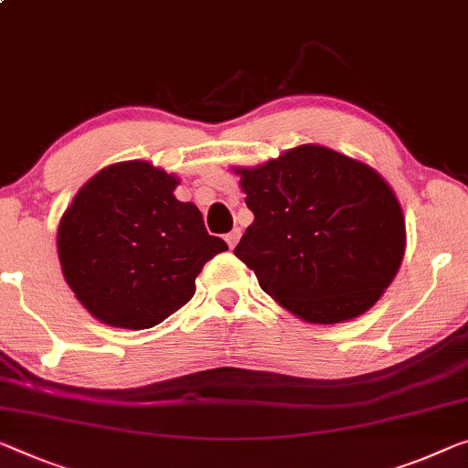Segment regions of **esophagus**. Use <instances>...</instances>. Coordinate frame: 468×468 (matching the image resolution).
I'll return each instance as SVG.
<instances>
[{"label": "esophagus", "instance_id": "esophagus-1", "mask_svg": "<svg viewBox=\"0 0 468 468\" xmlns=\"http://www.w3.org/2000/svg\"><path fill=\"white\" fill-rule=\"evenodd\" d=\"M239 237H241V231H239V229H233L231 233H227V235H225V239H227V243H229V248H235V246H237V241H239Z\"/></svg>", "mask_w": 468, "mask_h": 468}]
</instances>
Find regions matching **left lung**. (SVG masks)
Wrapping results in <instances>:
<instances>
[{
    "mask_svg": "<svg viewBox=\"0 0 468 468\" xmlns=\"http://www.w3.org/2000/svg\"><path fill=\"white\" fill-rule=\"evenodd\" d=\"M254 222L235 256L261 288L311 324H340L378 303L401 267L406 220L374 167L301 144L235 167Z\"/></svg>",
    "mask_w": 468,
    "mask_h": 468,
    "instance_id": "1",
    "label": "left lung"
}]
</instances>
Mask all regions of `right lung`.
<instances>
[{
  "instance_id": "obj_1",
  "label": "right lung",
  "mask_w": 468,
  "mask_h": 468,
  "mask_svg": "<svg viewBox=\"0 0 468 468\" xmlns=\"http://www.w3.org/2000/svg\"><path fill=\"white\" fill-rule=\"evenodd\" d=\"M180 180L149 162L107 165L62 214L56 246L75 298L99 322L146 330L195 294V277L227 243L206 231Z\"/></svg>"
}]
</instances>
